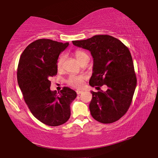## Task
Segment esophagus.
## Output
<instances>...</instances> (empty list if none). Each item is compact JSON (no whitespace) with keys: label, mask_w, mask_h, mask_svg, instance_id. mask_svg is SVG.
Listing matches in <instances>:
<instances>
[{"label":"esophagus","mask_w":158,"mask_h":158,"mask_svg":"<svg viewBox=\"0 0 158 158\" xmlns=\"http://www.w3.org/2000/svg\"><path fill=\"white\" fill-rule=\"evenodd\" d=\"M82 92H83V90H76V93L77 95H80L81 94H82Z\"/></svg>","instance_id":"obj_1"}]
</instances>
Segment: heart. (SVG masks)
I'll use <instances>...</instances> for the list:
<instances>
[{
	"label": "heart",
	"instance_id": "heart-1",
	"mask_svg": "<svg viewBox=\"0 0 158 158\" xmlns=\"http://www.w3.org/2000/svg\"><path fill=\"white\" fill-rule=\"evenodd\" d=\"M75 56L76 57V59L78 60V62H81L84 60L86 58H89L87 52H85V51L83 50H77L75 52ZM64 60V55H61L58 58L57 61V68L58 70H60L62 67V64H63ZM85 77L83 75H71L69 76V77L67 80V83L69 85L73 86L75 88H81L83 86V81L85 80Z\"/></svg>",
	"mask_w": 158,
	"mask_h": 158
}]
</instances>
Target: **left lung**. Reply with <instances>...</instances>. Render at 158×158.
<instances>
[{
    "label": "left lung",
    "mask_w": 158,
    "mask_h": 158,
    "mask_svg": "<svg viewBox=\"0 0 158 158\" xmlns=\"http://www.w3.org/2000/svg\"><path fill=\"white\" fill-rule=\"evenodd\" d=\"M73 44L89 50L94 58L90 85L96 88L103 85L108 87L106 91H91L90 114L103 124L116 122L128 111L137 85L128 47L118 39L106 34L73 41Z\"/></svg>",
    "instance_id": "1"
}]
</instances>
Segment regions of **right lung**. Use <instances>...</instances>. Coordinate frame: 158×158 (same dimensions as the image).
I'll return each instance as SVG.
<instances>
[{"mask_svg":"<svg viewBox=\"0 0 158 158\" xmlns=\"http://www.w3.org/2000/svg\"><path fill=\"white\" fill-rule=\"evenodd\" d=\"M68 45L40 39L28 45L19 59L17 80L23 99L34 117L48 126H60L70 118V103L77 96L68 87L59 95L50 90L51 77L57 73L58 57Z\"/></svg>","mask_w":158,"mask_h":158,"instance_id":"1","label":"right lung"}]
</instances>
